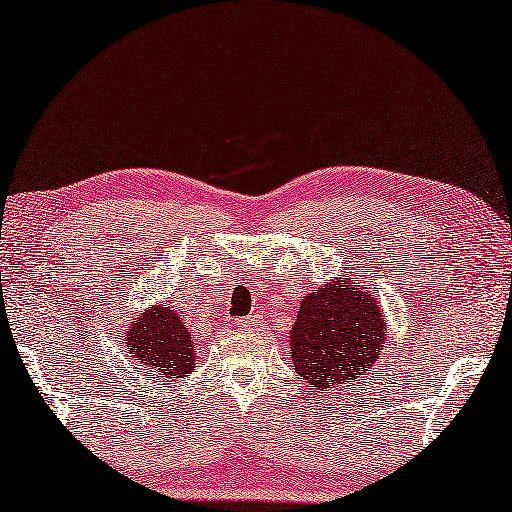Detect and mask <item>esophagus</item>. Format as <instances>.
I'll return each instance as SVG.
<instances>
[{"label": "esophagus", "mask_w": 512, "mask_h": 512, "mask_svg": "<svg viewBox=\"0 0 512 512\" xmlns=\"http://www.w3.org/2000/svg\"><path fill=\"white\" fill-rule=\"evenodd\" d=\"M236 325H239V329H243V331H255V329L262 327V320H259L257 315H248V318L239 320Z\"/></svg>", "instance_id": "esophagus-1"}]
</instances>
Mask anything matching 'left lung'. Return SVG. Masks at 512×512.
<instances>
[{"label": "left lung", "instance_id": "1", "mask_svg": "<svg viewBox=\"0 0 512 512\" xmlns=\"http://www.w3.org/2000/svg\"><path fill=\"white\" fill-rule=\"evenodd\" d=\"M385 338L387 322L376 294L350 278H336L301 299L290 329L294 371L327 399L366 376Z\"/></svg>", "mask_w": 512, "mask_h": 512}]
</instances>
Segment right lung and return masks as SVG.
<instances>
[{"mask_svg": "<svg viewBox=\"0 0 512 512\" xmlns=\"http://www.w3.org/2000/svg\"><path fill=\"white\" fill-rule=\"evenodd\" d=\"M129 359L146 371L157 373L164 383L185 378L197 364L192 334L185 327L181 315L171 306L155 304L134 318L125 331Z\"/></svg>", "mask_w": 512, "mask_h": 512, "instance_id": "obj_1", "label": "right lung"}]
</instances>
